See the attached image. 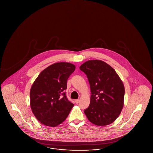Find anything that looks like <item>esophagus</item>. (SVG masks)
Instances as JSON below:
<instances>
[{"instance_id":"34e87169","label":"esophagus","mask_w":153,"mask_h":153,"mask_svg":"<svg viewBox=\"0 0 153 153\" xmlns=\"http://www.w3.org/2000/svg\"><path fill=\"white\" fill-rule=\"evenodd\" d=\"M79 99H76V100H74V102H76V104H78L79 102Z\"/></svg>"}]
</instances>
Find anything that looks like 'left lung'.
<instances>
[{
    "instance_id": "1",
    "label": "left lung",
    "mask_w": 153,
    "mask_h": 153,
    "mask_svg": "<svg viewBox=\"0 0 153 153\" xmlns=\"http://www.w3.org/2000/svg\"><path fill=\"white\" fill-rule=\"evenodd\" d=\"M79 69L87 76L91 93L85 114L95 125L111 124L120 114L124 104L125 87L120 77L102 60H88Z\"/></svg>"
}]
</instances>
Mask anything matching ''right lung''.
Segmentation results:
<instances>
[{"instance_id":"right-lung-1","label":"right lung","mask_w":153,"mask_h":153,"mask_svg":"<svg viewBox=\"0 0 153 153\" xmlns=\"http://www.w3.org/2000/svg\"><path fill=\"white\" fill-rule=\"evenodd\" d=\"M75 68L67 62L54 63L43 70L33 83L30 106L34 116L43 125L56 127L70 114L74 104L68 100L64 91Z\"/></svg>"}]
</instances>
